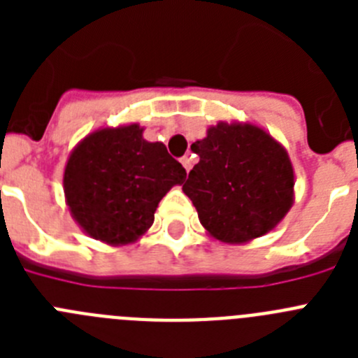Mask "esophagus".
Returning a JSON list of instances; mask_svg holds the SVG:
<instances>
[{"mask_svg":"<svg viewBox=\"0 0 358 358\" xmlns=\"http://www.w3.org/2000/svg\"><path fill=\"white\" fill-rule=\"evenodd\" d=\"M181 163H182V166L186 169V172H189V169H192V159H189L188 156H185V157H181Z\"/></svg>","mask_w":358,"mask_h":358,"instance_id":"esophagus-1","label":"esophagus"}]
</instances>
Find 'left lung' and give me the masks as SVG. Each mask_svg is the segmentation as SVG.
<instances>
[{"mask_svg":"<svg viewBox=\"0 0 358 358\" xmlns=\"http://www.w3.org/2000/svg\"><path fill=\"white\" fill-rule=\"evenodd\" d=\"M201 159L182 192L213 238L245 243L267 235L294 202V169L283 145L258 125L218 122L192 145Z\"/></svg>","mask_w":358,"mask_h":358,"instance_id":"left-lung-1","label":"left lung"}]
</instances>
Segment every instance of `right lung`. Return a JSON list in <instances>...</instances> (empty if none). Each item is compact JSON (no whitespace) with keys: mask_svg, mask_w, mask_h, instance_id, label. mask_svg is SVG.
Instances as JSON below:
<instances>
[{"mask_svg":"<svg viewBox=\"0 0 358 358\" xmlns=\"http://www.w3.org/2000/svg\"><path fill=\"white\" fill-rule=\"evenodd\" d=\"M186 170L161 141L150 143L138 123L91 132L73 148L64 169V195L85 235L127 245L147 233L170 188Z\"/></svg>","mask_w":358,"mask_h":358,"instance_id":"1","label":"right lung"}]
</instances>
